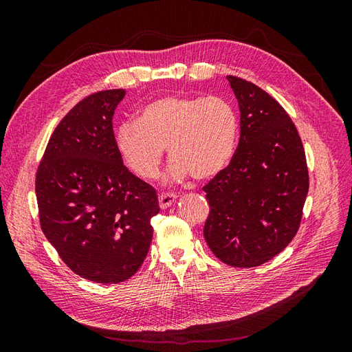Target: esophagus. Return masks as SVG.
Here are the masks:
<instances>
[{"instance_id": "1", "label": "esophagus", "mask_w": 352, "mask_h": 352, "mask_svg": "<svg viewBox=\"0 0 352 352\" xmlns=\"http://www.w3.org/2000/svg\"><path fill=\"white\" fill-rule=\"evenodd\" d=\"M177 195L176 194H162L158 197V204L162 208H168L170 206H173V202L176 201Z\"/></svg>"}]
</instances>
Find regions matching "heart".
Instances as JSON below:
<instances>
[{"mask_svg": "<svg viewBox=\"0 0 352 352\" xmlns=\"http://www.w3.org/2000/svg\"><path fill=\"white\" fill-rule=\"evenodd\" d=\"M238 117L217 97L180 95L158 98L142 109L136 122L116 131V146L124 164L141 179L158 175L167 148L173 166L170 177L197 180L216 176L235 150Z\"/></svg>", "mask_w": 352, "mask_h": 352, "instance_id": "obj_1", "label": "heart"}]
</instances>
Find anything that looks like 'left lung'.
<instances>
[{"label": "left lung", "mask_w": 352, "mask_h": 352, "mask_svg": "<svg viewBox=\"0 0 352 352\" xmlns=\"http://www.w3.org/2000/svg\"><path fill=\"white\" fill-rule=\"evenodd\" d=\"M241 111L230 163L202 188L210 212L204 238L232 267H257L296 235L308 192L305 151L289 114L248 80L228 76Z\"/></svg>", "instance_id": "8db88e82"}]
</instances>
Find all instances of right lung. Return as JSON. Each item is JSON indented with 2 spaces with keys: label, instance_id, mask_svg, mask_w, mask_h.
I'll return each instance as SVG.
<instances>
[{
  "label": "right lung",
  "instance_id": "right-lung-1",
  "mask_svg": "<svg viewBox=\"0 0 352 352\" xmlns=\"http://www.w3.org/2000/svg\"><path fill=\"white\" fill-rule=\"evenodd\" d=\"M123 89L79 101L52 132L36 170L39 223L67 267L97 283L140 270L160 211L155 189L117 151L113 114Z\"/></svg>",
  "mask_w": 352,
  "mask_h": 352
}]
</instances>
